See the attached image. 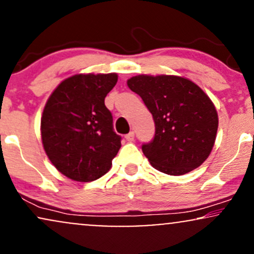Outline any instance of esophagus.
I'll list each match as a JSON object with an SVG mask.
<instances>
[{
	"label": "esophagus",
	"instance_id": "esophagus-1",
	"mask_svg": "<svg viewBox=\"0 0 254 254\" xmlns=\"http://www.w3.org/2000/svg\"><path fill=\"white\" fill-rule=\"evenodd\" d=\"M125 139H127V142H132L133 139H135V132H133V131H130L127 135H125Z\"/></svg>",
	"mask_w": 254,
	"mask_h": 254
}]
</instances>
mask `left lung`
I'll use <instances>...</instances> for the list:
<instances>
[{
	"mask_svg": "<svg viewBox=\"0 0 254 254\" xmlns=\"http://www.w3.org/2000/svg\"><path fill=\"white\" fill-rule=\"evenodd\" d=\"M155 123L153 139L142 151L153 167L171 176L189 173L208 159L216 138L214 104L197 84L171 75H138L127 81Z\"/></svg>",
	"mask_w": 254,
	"mask_h": 254,
	"instance_id": "left-lung-1",
	"label": "left lung"
}]
</instances>
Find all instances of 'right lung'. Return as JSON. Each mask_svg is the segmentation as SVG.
<instances>
[{"label": "right lung", "instance_id": "1", "mask_svg": "<svg viewBox=\"0 0 254 254\" xmlns=\"http://www.w3.org/2000/svg\"><path fill=\"white\" fill-rule=\"evenodd\" d=\"M117 74L75 75L49 98L42 117L44 149L61 173L76 182L106 174L121 148L105 98Z\"/></svg>", "mask_w": 254, "mask_h": 254}]
</instances>
